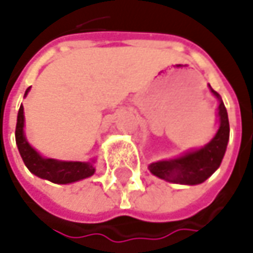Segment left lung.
Here are the masks:
<instances>
[{"mask_svg": "<svg viewBox=\"0 0 253 253\" xmlns=\"http://www.w3.org/2000/svg\"><path fill=\"white\" fill-rule=\"evenodd\" d=\"M211 92L219 100V128L215 136L201 149L190 151L177 159L155 162L149 165L152 174L179 184H200L218 169L227 151L229 139V122L227 108L219 94L210 87Z\"/></svg>", "mask_w": 253, "mask_h": 253, "instance_id": "1", "label": "left lung"}]
</instances>
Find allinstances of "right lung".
Masks as SVG:
<instances>
[{
	"instance_id": "right-lung-1",
	"label": "right lung",
	"mask_w": 253,
	"mask_h": 253,
	"mask_svg": "<svg viewBox=\"0 0 253 253\" xmlns=\"http://www.w3.org/2000/svg\"><path fill=\"white\" fill-rule=\"evenodd\" d=\"M26 90L25 95L28 94ZM24 107H19L18 118H16V129H15V141L18 145V151L24 161L25 166L35 176L46 179L57 184H67L79 181L94 174V166L91 162H64L56 159L42 158L34 148L28 143L24 133Z\"/></svg>"
}]
</instances>
